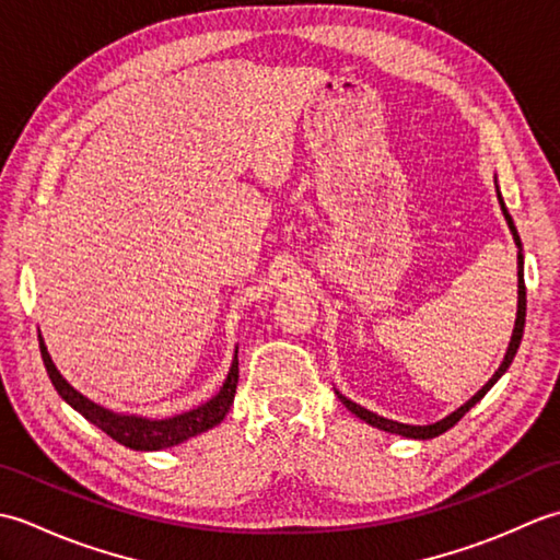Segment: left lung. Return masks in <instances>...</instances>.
I'll return each mask as SVG.
<instances>
[{
	"label": "left lung",
	"instance_id": "left-lung-1",
	"mask_svg": "<svg viewBox=\"0 0 560 560\" xmlns=\"http://www.w3.org/2000/svg\"><path fill=\"white\" fill-rule=\"evenodd\" d=\"M498 205H501V209H503V217H505V221H508V229H510V233H513V241H515V245H517V319H515L513 337H510V343H508V351H505V359H503L501 368H498V371L493 373V377L489 380V383H486V385L477 392V395H474L467 404H462V407H459L457 411H452L450 416H445L443 421H435V423H431V425H409V423L389 421V419H385V416H377V413H373V411H368V409H363V407H361V404H355V401L347 399V397L339 395V392H337V397L341 399L343 407H347L351 413L359 416L361 421L371 423L373 428H380V431H385V433H395V435L413 438V440L438 438L440 433L450 431V428L455 425V423L462 419V416L467 413V411L474 407V404L481 401V399L486 397V392H489V389L498 383V380L503 377V373L508 371L510 363H513L515 353H517V349H520V341H522V331H525V317H527V289H525V277H522V273H525V271H522V267H525V257H522V243H520V235H517V229H515V223H513V217H510L508 209H505V201H503L501 192H498Z\"/></svg>",
	"mask_w": 560,
	"mask_h": 560
}]
</instances>
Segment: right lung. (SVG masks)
Returning <instances> with one entry per match:
<instances>
[{
  "label": "right lung",
  "instance_id": "obj_1",
  "mask_svg": "<svg viewBox=\"0 0 560 560\" xmlns=\"http://www.w3.org/2000/svg\"><path fill=\"white\" fill-rule=\"evenodd\" d=\"M38 341H40V355H43L45 371L50 375L59 397H62L69 407H74L83 419L91 421L93 425H98L103 433H108L113 440H117V443L129 450L149 452V450H165V447L180 445L185 440L205 433L213 425H219L225 419L229 409L233 407V397L237 387V351L231 363L229 377H225L219 395H213L209 401L201 404V407L171 416V419H147V416H137V413H115L110 409L101 407V404L91 401L89 397H83L81 392H77L62 375H59L40 335H38Z\"/></svg>",
  "mask_w": 560,
  "mask_h": 560
}]
</instances>
